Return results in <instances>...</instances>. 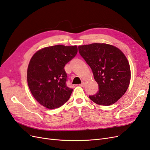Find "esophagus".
<instances>
[{
  "label": "esophagus",
  "instance_id": "obj_1",
  "mask_svg": "<svg viewBox=\"0 0 150 150\" xmlns=\"http://www.w3.org/2000/svg\"><path fill=\"white\" fill-rule=\"evenodd\" d=\"M85 85V83L84 82H82V83H81V84H80V87H83Z\"/></svg>",
  "mask_w": 150,
  "mask_h": 150
}]
</instances>
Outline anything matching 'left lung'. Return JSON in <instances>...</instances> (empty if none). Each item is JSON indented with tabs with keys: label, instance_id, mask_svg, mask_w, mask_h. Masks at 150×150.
<instances>
[{
	"label": "left lung",
	"instance_id": "8db88e82",
	"mask_svg": "<svg viewBox=\"0 0 150 150\" xmlns=\"http://www.w3.org/2000/svg\"><path fill=\"white\" fill-rule=\"evenodd\" d=\"M79 52L99 85V91L89 96L90 99L102 105L116 102L130 83V67L125 55L116 47L104 43L79 46Z\"/></svg>",
	"mask_w": 150,
	"mask_h": 150
}]
</instances>
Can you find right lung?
Instances as JSON below:
<instances>
[{
    "instance_id": "add662e5",
    "label": "right lung",
    "mask_w": 150,
    "mask_h": 150,
    "mask_svg": "<svg viewBox=\"0 0 150 150\" xmlns=\"http://www.w3.org/2000/svg\"><path fill=\"white\" fill-rule=\"evenodd\" d=\"M77 51L76 46L55 45L38 51L31 58L27 73L28 86L42 106L58 108L70 99L73 88L67 87L64 67Z\"/></svg>"
}]
</instances>
